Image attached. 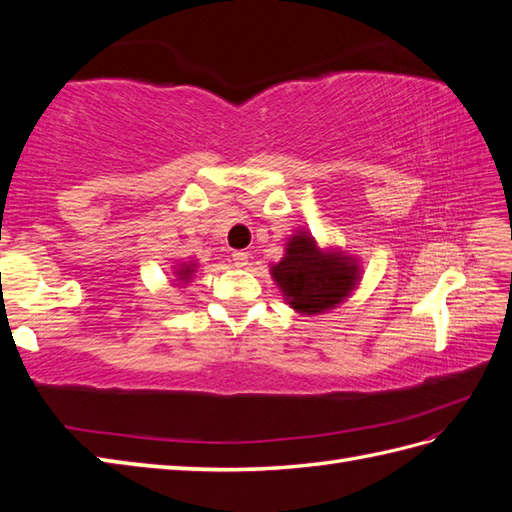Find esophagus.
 Segmentation results:
<instances>
[{
  "mask_svg": "<svg viewBox=\"0 0 512 512\" xmlns=\"http://www.w3.org/2000/svg\"><path fill=\"white\" fill-rule=\"evenodd\" d=\"M231 257H233V264L237 268H244L248 264V253H244V250H235Z\"/></svg>",
  "mask_w": 512,
  "mask_h": 512,
  "instance_id": "34e87169",
  "label": "esophagus"
}]
</instances>
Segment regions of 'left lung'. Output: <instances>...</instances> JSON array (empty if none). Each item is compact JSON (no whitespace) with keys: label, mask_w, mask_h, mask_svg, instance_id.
<instances>
[{"label":"left lung","mask_w":512,"mask_h":512,"mask_svg":"<svg viewBox=\"0 0 512 512\" xmlns=\"http://www.w3.org/2000/svg\"><path fill=\"white\" fill-rule=\"evenodd\" d=\"M284 299L301 314L332 310L350 295L358 281V266L343 253H325L306 231L290 237L286 255L270 268Z\"/></svg>","instance_id":"8db88e82"}]
</instances>
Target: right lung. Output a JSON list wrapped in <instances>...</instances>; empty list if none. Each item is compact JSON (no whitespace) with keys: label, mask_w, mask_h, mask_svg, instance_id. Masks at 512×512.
Masks as SVG:
<instances>
[{"label":"right lung","mask_w":512,"mask_h":512,"mask_svg":"<svg viewBox=\"0 0 512 512\" xmlns=\"http://www.w3.org/2000/svg\"><path fill=\"white\" fill-rule=\"evenodd\" d=\"M195 264H182L178 270H176V275H178V281H182V284H187V281L193 277V273H195Z\"/></svg>","instance_id":"right-lung-1"}]
</instances>
